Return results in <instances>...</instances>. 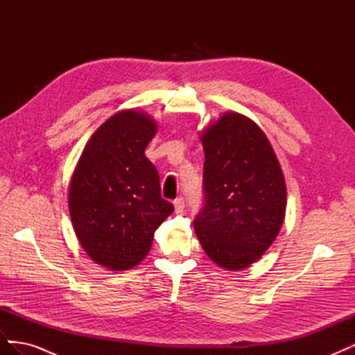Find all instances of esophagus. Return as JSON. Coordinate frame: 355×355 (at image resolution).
Returning <instances> with one entry per match:
<instances>
[{"mask_svg":"<svg viewBox=\"0 0 355 355\" xmlns=\"http://www.w3.org/2000/svg\"><path fill=\"white\" fill-rule=\"evenodd\" d=\"M173 204H175L176 213H180L182 210H184V207H185V201H184V198H182V197H178V198L173 201Z\"/></svg>","mask_w":355,"mask_h":355,"instance_id":"esophagus-1","label":"esophagus"}]
</instances>
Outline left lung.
<instances>
[{"instance_id": "obj_1", "label": "left lung", "mask_w": 355, "mask_h": 355, "mask_svg": "<svg viewBox=\"0 0 355 355\" xmlns=\"http://www.w3.org/2000/svg\"><path fill=\"white\" fill-rule=\"evenodd\" d=\"M204 206L194 220L204 252L240 271L265 253L286 216L283 170L265 133L250 118L225 112L201 133Z\"/></svg>"}]
</instances>
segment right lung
<instances>
[{"label":"right lung","mask_w":355,"mask_h":355,"mask_svg":"<svg viewBox=\"0 0 355 355\" xmlns=\"http://www.w3.org/2000/svg\"><path fill=\"white\" fill-rule=\"evenodd\" d=\"M155 133L157 123L145 112L114 114L93 133L71 178L75 235L96 263L114 271L141 262L175 210L161 197L158 171L145 155Z\"/></svg>","instance_id":"obj_1"}]
</instances>
